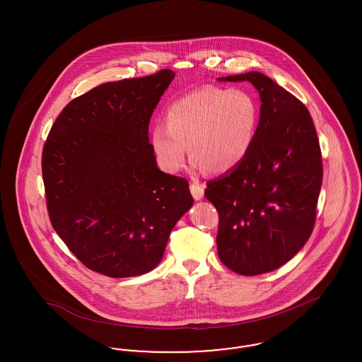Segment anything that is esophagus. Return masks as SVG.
<instances>
[{
	"instance_id": "obj_1",
	"label": "esophagus",
	"mask_w": 362,
	"mask_h": 362,
	"mask_svg": "<svg viewBox=\"0 0 362 362\" xmlns=\"http://www.w3.org/2000/svg\"><path fill=\"white\" fill-rule=\"evenodd\" d=\"M189 191H191L195 201H201L204 198V194H205V186L201 185L199 182H192L189 185Z\"/></svg>"
}]
</instances>
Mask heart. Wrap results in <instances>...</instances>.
Returning a JSON list of instances; mask_svg holds the SVG:
<instances>
[{
  "label": "heart",
  "instance_id": "b5f03b06",
  "mask_svg": "<svg viewBox=\"0 0 362 362\" xmlns=\"http://www.w3.org/2000/svg\"><path fill=\"white\" fill-rule=\"evenodd\" d=\"M258 122V103L248 90L202 86L168 107L165 124L152 129L151 144L158 164L168 173L182 168L187 145L195 167L228 173L248 155Z\"/></svg>",
  "mask_w": 362,
  "mask_h": 362
}]
</instances>
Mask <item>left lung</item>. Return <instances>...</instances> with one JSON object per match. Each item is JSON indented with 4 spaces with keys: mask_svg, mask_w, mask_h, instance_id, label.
<instances>
[{
    "mask_svg": "<svg viewBox=\"0 0 362 362\" xmlns=\"http://www.w3.org/2000/svg\"><path fill=\"white\" fill-rule=\"evenodd\" d=\"M218 80L250 81L262 102L248 155L205 189L218 211L221 262L258 276L285 264L310 239L323 180L319 138L308 108L270 77L248 71Z\"/></svg>",
    "mask_w": 362,
    "mask_h": 362,
    "instance_id": "obj_1",
    "label": "left lung"
}]
</instances>
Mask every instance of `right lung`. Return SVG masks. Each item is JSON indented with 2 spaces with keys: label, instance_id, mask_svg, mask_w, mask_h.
Returning <instances> with one entry per match:
<instances>
[{
  "label": "right lung",
  "instance_id": "right-lung-1",
  "mask_svg": "<svg viewBox=\"0 0 362 362\" xmlns=\"http://www.w3.org/2000/svg\"><path fill=\"white\" fill-rule=\"evenodd\" d=\"M173 77L163 69L90 89L62 110L45 142L52 228L96 273L124 278L153 270L192 206L189 182L157 168L148 136Z\"/></svg>",
  "mask_w": 362,
  "mask_h": 362
}]
</instances>
